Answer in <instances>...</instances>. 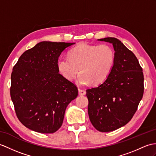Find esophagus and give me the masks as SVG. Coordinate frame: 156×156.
Returning <instances> with one entry per match:
<instances>
[{"label": "esophagus", "instance_id": "obj_1", "mask_svg": "<svg viewBox=\"0 0 156 156\" xmlns=\"http://www.w3.org/2000/svg\"><path fill=\"white\" fill-rule=\"evenodd\" d=\"M78 93L80 96H84L86 94V91L84 90L78 88Z\"/></svg>", "mask_w": 156, "mask_h": 156}]
</instances>
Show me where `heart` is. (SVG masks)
Returning a JSON list of instances; mask_svg holds the SVG:
<instances>
[{
    "mask_svg": "<svg viewBox=\"0 0 156 156\" xmlns=\"http://www.w3.org/2000/svg\"><path fill=\"white\" fill-rule=\"evenodd\" d=\"M115 61V52L109 45H90L83 43L71 49L69 58H61L57 62L58 70L68 81L80 74L77 82L86 86L103 82L109 76Z\"/></svg>",
    "mask_w": 156,
    "mask_h": 156,
    "instance_id": "b5f03b06",
    "label": "heart"
}]
</instances>
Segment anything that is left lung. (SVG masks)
I'll return each mask as SVG.
<instances>
[{
    "label": "left lung",
    "instance_id": "1",
    "mask_svg": "<svg viewBox=\"0 0 156 156\" xmlns=\"http://www.w3.org/2000/svg\"><path fill=\"white\" fill-rule=\"evenodd\" d=\"M114 46L115 61L102 84L86 90L90 120L97 130L108 132L131 120L144 94V74L138 60L118 39H98Z\"/></svg>",
    "mask_w": 156,
    "mask_h": 156
}]
</instances>
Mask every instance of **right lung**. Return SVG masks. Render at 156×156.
Masks as SVG:
<instances>
[{"label": "right lung", "mask_w": 156, "mask_h": 156, "mask_svg": "<svg viewBox=\"0 0 156 156\" xmlns=\"http://www.w3.org/2000/svg\"><path fill=\"white\" fill-rule=\"evenodd\" d=\"M74 44L41 42L22 54L13 67L10 97L25 127L42 133L61 127L66 108L78 90L58 73L57 62L61 53Z\"/></svg>", "instance_id": "obj_1"}]
</instances>
